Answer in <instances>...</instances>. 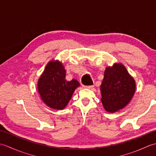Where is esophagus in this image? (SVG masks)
Masks as SVG:
<instances>
[{
  "label": "esophagus",
  "mask_w": 156,
  "mask_h": 156,
  "mask_svg": "<svg viewBox=\"0 0 156 156\" xmlns=\"http://www.w3.org/2000/svg\"><path fill=\"white\" fill-rule=\"evenodd\" d=\"M93 87H94V86H92V85H90V86H86V87H85L86 88H88V89H91V88H92Z\"/></svg>",
  "instance_id": "34e87169"
}]
</instances>
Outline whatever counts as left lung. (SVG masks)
Listing matches in <instances>:
<instances>
[{
	"label": "left lung",
	"instance_id": "obj_1",
	"mask_svg": "<svg viewBox=\"0 0 156 156\" xmlns=\"http://www.w3.org/2000/svg\"><path fill=\"white\" fill-rule=\"evenodd\" d=\"M102 105L108 112H115L126 107L136 88L134 78L123 64L115 63L106 68L101 85Z\"/></svg>",
	"mask_w": 156,
	"mask_h": 156
}]
</instances>
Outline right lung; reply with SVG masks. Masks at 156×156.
I'll return each mask as SVG.
<instances>
[{"label": "right lung", "mask_w": 156, "mask_h": 156, "mask_svg": "<svg viewBox=\"0 0 156 156\" xmlns=\"http://www.w3.org/2000/svg\"><path fill=\"white\" fill-rule=\"evenodd\" d=\"M66 71L62 62L51 59L46 65L37 82V90L41 100L49 108L63 110L75 90L80 87L76 79L66 80Z\"/></svg>", "instance_id": "obj_1"}]
</instances>
